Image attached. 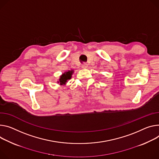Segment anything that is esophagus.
<instances>
[{
	"mask_svg": "<svg viewBox=\"0 0 159 159\" xmlns=\"http://www.w3.org/2000/svg\"><path fill=\"white\" fill-rule=\"evenodd\" d=\"M82 68H88V65L86 64V63H84V64H82Z\"/></svg>",
	"mask_w": 159,
	"mask_h": 159,
	"instance_id": "34e87169",
	"label": "esophagus"
}]
</instances>
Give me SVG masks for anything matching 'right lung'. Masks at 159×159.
<instances>
[{
	"label": "right lung",
	"mask_w": 159,
	"mask_h": 159,
	"mask_svg": "<svg viewBox=\"0 0 159 159\" xmlns=\"http://www.w3.org/2000/svg\"><path fill=\"white\" fill-rule=\"evenodd\" d=\"M74 73V70H68V71H65L61 76L59 79V81H57V83H60V85H65L71 78V75Z\"/></svg>",
	"instance_id": "add662e5"
}]
</instances>
